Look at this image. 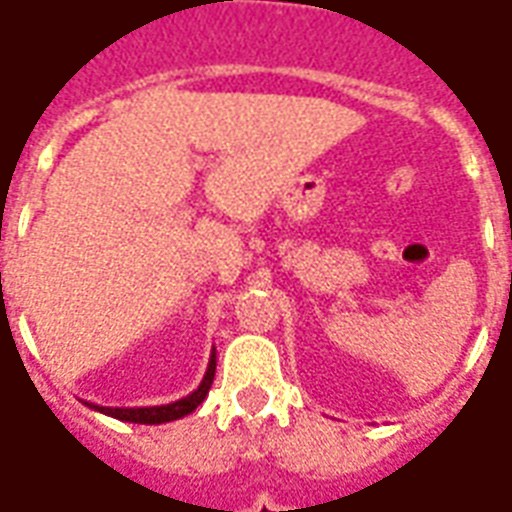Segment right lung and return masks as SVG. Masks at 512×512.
I'll list each match as a JSON object with an SVG mask.
<instances>
[{
    "instance_id": "add662e5",
    "label": "right lung",
    "mask_w": 512,
    "mask_h": 512,
    "mask_svg": "<svg viewBox=\"0 0 512 512\" xmlns=\"http://www.w3.org/2000/svg\"><path fill=\"white\" fill-rule=\"evenodd\" d=\"M212 379H215V349L210 354V363H207V374L201 379V384L185 398H179L174 404H160V406H100V404H84L89 409H95L100 414H108L114 420H122V423H141V425H160V423H171V420H179L185 414L196 412V406L207 398L212 387Z\"/></svg>"
}]
</instances>
